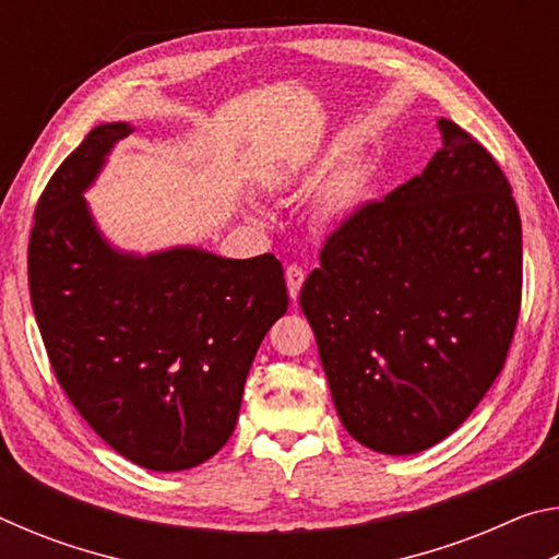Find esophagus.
<instances>
[{
	"label": "esophagus",
	"instance_id": "obj_1",
	"mask_svg": "<svg viewBox=\"0 0 559 559\" xmlns=\"http://www.w3.org/2000/svg\"><path fill=\"white\" fill-rule=\"evenodd\" d=\"M302 281H306V271H302L300 266H296V263L286 269V283H288V293H290L293 300L298 298V293L302 288Z\"/></svg>",
	"mask_w": 559,
	"mask_h": 559
}]
</instances>
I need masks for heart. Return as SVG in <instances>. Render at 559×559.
I'll return each instance as SVG.
<instances>
[{"mask_svg": "<svg viewBox=\"0 0 559 559\" xmlns=\"http://www.w3.org/2000/svg\"><path fill=\"white\" fill-rule=\"evenodd\" d=\"M357 194H359V177L355 173H345V175L335 177L333 182L325 187L323 200H320L323 214L328 216V219L345 216L355 206Z\"/></svg>", "mask_w": 559, "mask_h": 559, "instance_id": "heart-1", "label": "heart"}]
</instances>
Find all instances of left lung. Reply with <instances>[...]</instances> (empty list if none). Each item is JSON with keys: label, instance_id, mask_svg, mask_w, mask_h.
<instances>
[{"label": "left lung", "instance_id": "8db88e82", "mask_svg": "<svg viewBox=\"0 0 559 559\" xmlns=\"http://www.w3.org/2000/svg\"><path fill=\"white\" fill-rule=\"evenodd\" d=\"M421 175L328 236L300 308L349 437L406 456L456 431L515 333L523 234L493 155L441 118Z\"/></svg>", "mask_w": 559, "mask_h": 559}]
</instances>
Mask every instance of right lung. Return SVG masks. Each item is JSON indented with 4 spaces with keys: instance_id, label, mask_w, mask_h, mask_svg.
<instances>
[{
    "instance_id": "obj_1",
    "label": "right lung",
    "mask_w": 559,
    "mask_h": 559,
    "mask_svg": "<svg viewBox=\"0 0 559 559\" xmlns=\"http://www.w3.org/2000/svg\"><path fill=\"white\" fill-rule=\"evenodd\" d=\"M128 122H103L46 185L29 236V290L53 374L91 429L150 471L212 459L236 427L246 374L286 313L273 253L112 249L83 192Z\"/></svg>"
}]
</instances>
